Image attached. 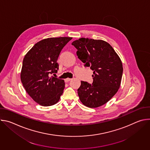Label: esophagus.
I'll return each mask as SVG.
<instances>
[{"mask_svg": "<svg viewBox=\"0 0 150 150\" xmlns=\"http://www.w3.org/2000/svg\"><path fill=\"white\" fill-rule=\"evenodd\" d=\"M71 80H72V79H71V78H67V79H65V82H68L70 81Z\"/></svg>", "mask_w": 150, "mask_h": 150, "instance_id": "1", "label": "esophagus"}]
</instances>
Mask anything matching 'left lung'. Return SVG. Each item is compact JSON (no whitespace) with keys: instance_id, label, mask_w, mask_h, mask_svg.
I'll use <instances>...</instances> for the list:
<instances>
[{"instance_id":"obj_1","label":"left lung","mask_w":150,"mask_h":150,"mask_svg":"<svg viewBox=\"0 0 150 150\" xmlns=\"http://www.w3.org/2000/svg\"><path fill=\"white\" fill-rule=\"evenodd\" d=\"M85 67L94 71L92 84L81 81L78 94L82 103L96 108L108 102L117 92L123 66L113 47L105 41L81 38L72 42Z\"/></svg>"}]
</instances>
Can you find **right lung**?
<instances>
[{"mask_svg": "<svg viewBox=\"0 0 150 150\" xmlns=\"http://www.w3.org/2000/svg\"><path fill=\"white\" fill-rule=\"evenodd\" d=\"M72 37L48 38L36 43L25 56L21 80L29 96L42 106L57 103L65 88V82L50 74L59 69L57 62L62 49Z\"/></svg>", "mask_w": 150, "mask_h": 150, "instance_id": "1", "label": "right lung"}]
</instances>
